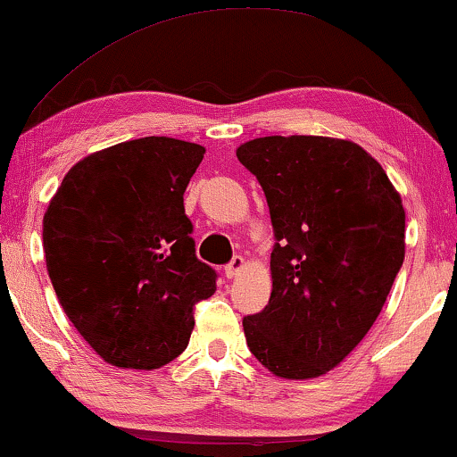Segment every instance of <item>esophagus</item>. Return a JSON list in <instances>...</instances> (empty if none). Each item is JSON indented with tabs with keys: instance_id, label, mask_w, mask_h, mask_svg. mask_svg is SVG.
Returning a JSON list of instances; mask_svg holds the SVG:
<instances>
[{
	"instance_id": "esophagus-1",
	"label": "esophagus",
	"mask_w": 457,
	"mask_h": 457,
	"mask_svg": "<svg viewBox=\"0 0 457 457\" xmlns=\"http://www.w3.org/2000/svg\"><path fill=\"white\" fill-rule=\"evenodd\" d=\"M243 264H245V260H243V258H241V255H235V258H233V260H230V264H227V266H224V274H227V278H233V277H235V274L241 270V268H243Z\"/></svg>"
}]
</instances>
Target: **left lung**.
Returning a JSON list of instances; mask_svg holds the SVG:
<instances>
[{
    "label": "left lung",
    "instance_id": "8db88e82",
    "mask_svg": "<svg viewBox=\"0 0 457 457\" xmlns=\"http://www.w3.org/2000/svg\"><path fill=\"white\" fill-rule=\"evenodd\" d=\"M237 158L264 189L272 293L243 318L247 347L280 378H316L364 339L405 255L402 197L358 143L260 137Z\"/></svg>",
    "mask_w": 457,
    "mask_h": 457
}]
</instances>
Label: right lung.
Instances as JSON below:
<instances>
[{"label": "right lung", "mask_w": 457, "mask_h": 457, "mask_svg": "<svg viewBox=\"0 0 457 457\" xmlns=\"http://www.w3.org/2000/svg\"><path fill=\"white\" fill-rule=\"evenodd\" d=\"M205 149L143 137L87 155L43 216L47 272L66 316L112 366L154 370L185 352L216 291L183 195Z\"/></svg>", "instance_id": "obj_1"}]
</instances>
